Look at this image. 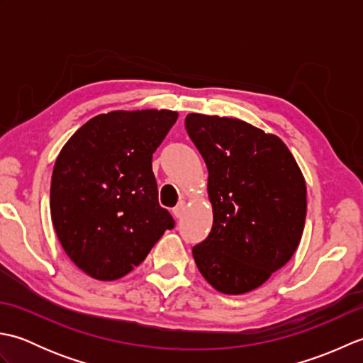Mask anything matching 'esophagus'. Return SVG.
I'll list each match as a JSON object with an SVG mask.
<instances>
[{"mask_svg":"<svg viewBox=\"0 0 363 363\" xmlns=\"http://www.w3.org/2000/svg\"><path fill=\"white\" fill-rule=\"evenodd\" d=\"M184 209H186V204L184 203H179L177 204L174 209H173V215H174V218H181L182 217V213H184Z\"/></svg>","mask_w":363,"mask_h":363,"instance_id":"obj_1","label":"esophagus"}]
</instances>
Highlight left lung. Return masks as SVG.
Returning <instances> with one entry per match:
<instances>
[{"label": "left lung", "instance_id": "8db88e82", "mask_svg": "<svg viewBox=\"0 0 363 363\" xmlns=\"http://www.w3.org/2000/svg\"><path fill=\"white\" fill-rule=\"evenodd\" d=\"M187 134L209 169L213 225L194 246L199 273L226 295L260 287L296 251L306 181L279 137L237 118L189 113Z\"/></svg>", "mask_w": 363, "mask_h": 363}]
</instances>
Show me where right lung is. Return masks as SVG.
<instances>
[{"instance_id":"add662e5","label":"right lung","mask_w":363,"mask_h":363,"mask_svg":"<svg viewBox=\"0 0 363 363\" xmlns=\"http://www.w3.org/2000/svg\"><path fill=\"white\" fill-rule=\"evenodd\" d=\"M177 120L173 111L96 115L54 164L51 220L73 264L98 281L140 265L174 220L159 206L152 154Z\"/></svg>"}]
</instances>
